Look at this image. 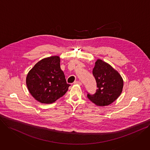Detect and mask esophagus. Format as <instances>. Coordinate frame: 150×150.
Listing matches in <instances>:
<instances>
[{"label":"esophagus","mask_w":150,"mask_h":150,"mask_svg":"<svg viewBox=\"0 0 150 150\" xmlns=\"http://www.w3.org/2000/svg\"><path fill=\"white\" fill-rule=\"evenodd\" d=\"M74 84H77L79 85H81L82 83H81V82L80 81H75L74 82Z\"/></svg>","instance_id":"esophagus-1"}]
</instances>
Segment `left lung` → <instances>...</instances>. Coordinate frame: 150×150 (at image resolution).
Returning <instances> with one entry per match:
<instances>
[{
  "label": "left lung",
  "instance_id": "obj_1",
  "mask_svg": "<svg viewBox=\"0 0 150 150\" xmlns=\"http://www.w3.org/2000/svg\"><path fill=\"white\" fill-rule=\"evenodd\" d=\"M96 82L97 89L94 94L88 93V99L98 106L112 103L120 95L123 80L119 73L105 62L98 59L92 71Z\"/></svg>",
  "mask_w": 150,
  "mask_h": 150
}]
</instances>
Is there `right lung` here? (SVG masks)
<instances>
[{
    "label": "right lung",
    "instance_id": "1",
    "mask_svg": "<svg viewBox=\"0 0 150 150\" xmlns=\"http://www.w3.org/2000/svg\"><path fill=\"white\" fill-rule=\"evenodd\" d=\"M26 84L31 95L43 104L53 103L64 95L70 86L67 83L58 56L38 62L28 73Z\"/></svg>",
    "mask_w": 150,
    "mask_h": 150
}]
</instances>
